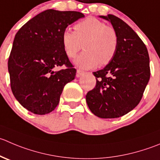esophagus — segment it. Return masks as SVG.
<instances>
[{
  "mask_svg": "<svg viewBox=\"0 0 160 160\" xmlns=\"http://www.w3.org/2000/svg\"><path fill=\"white\" fill-rule=\"evenodd\" d=\"M84 73V72H83V71L82 70H80V69H77V78H78V77H81L82 75H83V74Z\"/></svg>",
  "mask_w": 160,
  "mask_h": 160,
  "instance_id": "34e87169",
  "label": "esophagus"
}]
</instances>
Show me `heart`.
I'll return each instance as SVG.
<instances>
[{"mask_svg":"<svg viewBox=\"0 0 160 160\" xmlns=\"http://www.w3.org/2000/svg\"><path fill=\"white\" fill-rule=\"evenodd\" d=\"M75 32L66 29L62 34L63 49L69 58H74L83 45L84 52L75 61L81 69H91L106 65L116 53L119 38L116 29L100 20L89 17L74 26Z\"/></svg>","mask_w":160,"mask_h":160,"instance_id":"obj_1","label":"heart"}]
</instances>
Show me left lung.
<instances>
[{
  "mask_svg": "<svg viewBox=\"0 0 160 160\" xmlns=\"http://www.w3.org/2000/svg\"><path fill=\"white\" fill-rule=\"evenodd\" d=\"M99 17L116 29L119 44L112 61L94 72L96 86L88 91L86 101L98 117L118 118L140 102L150 78L149 56L143 41L125 22L113 15Z\"/></svg>",
  "mask_w": 160,
  "mask_h": 160,
  "instance_id": "left-lung-1",
  "label": "left lung"
}]
</instances>
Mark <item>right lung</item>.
<instances>
[{
  "label": "right lung",
  "instance_id": "1",
  "mask_svg": "<svg viewBox=\"0 0 160 160\" xmlns=\"http://www.w3.org/2000/svg\"><path fill=\"white\" fill-rule=\"evenodd\" d=\"M84 17L81 12L48 9L23 25L15 34L8 62L11 88L24 108L37 115L53 111L65 85L77 70L66 55L62 34ZM67 68L55 71L57 66Z\"/></svg>",
  "mask_w": 160,
  "mask_h": 160
}]
</instances>
